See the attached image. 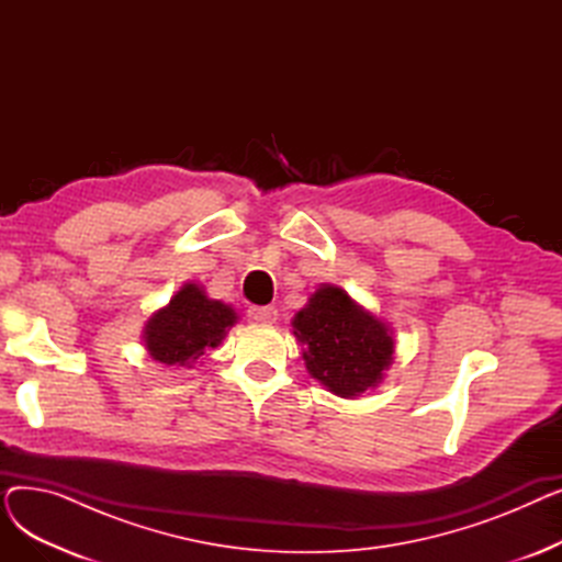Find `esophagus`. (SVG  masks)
Returning <instances> with one entry per match:
<instances>
[{
    "mask_svg": "<svg viewBox=\"0 0 562 562\" xmlns=\"http://www.w3.org/2000/svg\"><path fill=\"white\" fill-rule=\"evenodd\" d=\"M248 316H250V321H255V323H276L278 310L271 307V305H266V307L252 305V307L248 310Z\"/></svg>",
    "mask_w": 562,
    "mask_h": 562,
    "instance_id": "esophagus-1",
    "label": "esophagus"
}]
</instances>
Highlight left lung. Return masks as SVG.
Segmentation results:
<instances>
[{
  "label": "left lung",
  "instance_id": "8db88e82",
  "mask_svg": "<svg viewBox=\"0 0 562 562\" xmlns=\"http://www.w3.org/2000/svg\"><path fill=\"white\" fill-rule=\"evenodd\" d=\"M293 335L307 346V371L337 396L373 387L392 364L394 339L382 321L350 301L339 286H321L293 318Z\"/></svg>",
  "mask_w": 562,
  "mask_h": 562
}]
</instances>
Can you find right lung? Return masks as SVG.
Masks as SVG:
<instances>
[{
    "label": "right lung",
    "instance_id": "add662e5",
    "mask_svg": "<svg viewBox=\"0 0 562 562\" xmlns=\"http://www.w3.org/2000/svg\"><path fill=\"white\" fill-rule=\"evenodd\" d=\"M234 321L236 314L229 305L206 299L202 286L191 282L147 321L145 348L161 364L187 367L204 348H216Z\"/></svg>",
    "mask_w": 562,
    "mask_h": 562
}]
</instances>
